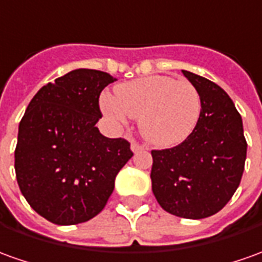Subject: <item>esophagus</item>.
Segmentation results:
<instances>
[{
    "mask_svg": "<svg viewBox=\"0 0 262 262\" xmlns=\"http://www.w3.org/2000/svg\"><path fill=\"white\" fill-rule=\"evenodd\" d=\"M130 147L135 154H136V152H140V150H143V149H145V146L140 145V143H138V142H132Z\"/></svg>",
    "mask_w": 262,
    "mask_h": 262,
    "instance_id": "1",
    "label": "esophagus"
}]
</instances>
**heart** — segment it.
<instances>
[{
    "instance_id": "1",
    "label": "heart",
    "mask_w": 262,
    "mask_h": 262,
    "mask_svg": "<svg viewBox=\"0 0 262 262\" xmlns=\"http://www.w3.org/2000/svg\"><path fill=\"white\" fill-rule=\"evenodd\" d=\"M101 108L110 119H139L142 136L155 146H173L189 138L202 112L198 89L186 80L150 76L122 83Z\"/></svg>"
}]
</instances>
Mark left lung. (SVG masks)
Wrapping results in <instances>:
<instances>
[{"label":"left lung","instance_id":"8db88e82","mask_svg":"<svg viewBox=\"0 0 262 262\" xmlns=\"http://www.w3.org/2000/svg\"><path fill=\"white\" fill-rule=\"evenodd\" d=\"M198 89L202 112L181 145L152 150V191L166 212L202 220L221 211L235 193L247 158L243 119L234 101L211 80L182 70Z\"/></svg>","mask_w":262,"mask_h":262}]
</instances>
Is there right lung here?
Returning <instances> with one entry per match:
<instances>
[{
  "mask_svg": "<svg viewBox=\"0 0 262 262\" xmlns=\"http://www.w3.org/2000/svg\"><path fill=\"white\" fill-rule=\"evenodd\" d=\"M113 81L104 71H70L42 86L19 122V191L53 224L76 225L101 212L119 170L133 156L127 140L106 138L96 127L101 90Z\"/></svg>",
  "mask_w": 262,
  "mask_h": 262,
  "instance_id": "1",
  "label": "right lung"
}]
</instances>
